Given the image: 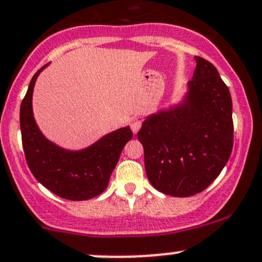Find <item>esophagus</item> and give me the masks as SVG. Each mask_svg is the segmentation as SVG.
I'll use <instances>...</instances> for the list:
<instances>
[{
  "label": "esophagus",
  "mask_w": 262,
  "mask_h": 262,
  "mask_svg": "<svg viewBox=\"0 0 262 262\" xmlns=\"http://www.w3.org/2000/svg\"><path fill=\"white\" fill-rule=\"evenodd\" d=\"M140 126H142V122H140L139 119L134 118V119L130 120V128H132V130H133L134 134L138 133Z\"/></svg>",
  "instance_id": "1"
}]
</instances>
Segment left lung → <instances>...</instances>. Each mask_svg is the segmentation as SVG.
<instances>
[{
    "label": "left lung",
    "mask_w": 262,
    "mask_h": 262,
    "mask_svg": "<svg viewBox=\"0 0 262 262\" xmlns=\"http://www.w3.org/2000/svg\"><path fill=\"white\" fill-rule=\"evenodd\" d=\"M196 62L183 103L148 117L138 132L148 180L173 197L207 188L232 152L230 90L210 61L196 56Z\"/></svg>",
    "instance_id": "left-lung-1"
}]
</instances>
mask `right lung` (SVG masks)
Here are the masks:
<instances>
[{"mask_svg": "<svg viewBox=\"0 0 262 262\" xmlns=\"http://www.w3.org/2000/svg\"><path fill=\"white\" fill-rule=\"evenodd\" d=\"M31 79L21 103L20 126L27 166L34 177L56 196L84 201L99 196L108 187L124 145L133 137L129 126L106 134L78 152L66 150L46 139L32 114V93L38 74Z\"/></svg>", "mask_w": 262, "mask_h": 262, "instance_id": "add662e5", "label": "right lung"}]
</instances>
